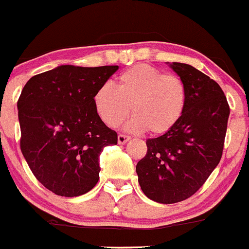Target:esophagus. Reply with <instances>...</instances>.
I'll return each instance as SVG.
<instances>
[{"label": "esophagus", "instance_id": "obj_1", "mask_svg": "<svg viewBox=\"0 0 249 249\" xmlns=\"http://www.w3.org/2000/svg\"><path fill=\"white\" fill-rule=\"evenodd\" d=\"M129 139H130V137H128V135H124V134L117 135V142H119L120 145H124V143L127 142Z\"/></svg>", "mask_w": 249, "mask_h": 249}]
</instances>
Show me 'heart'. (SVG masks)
Returning a JSON list of instances; mask_svg holds the SVG:
<instances>
[{
	"label": "heart",
	"mask_w": 249,
	"mask_h": 249,
	"mask_svg": "<svg viewBox=\"0 0 249 249\" xmlns=\"http://www.w3.org/2000/svg\"><path fill=\"white\" fill-rule=\"evenodd\" d=\"M188 102L186 85L178 76L163 74L148 65H135L120 74L116 89L109 84L99 87L93 96L97 115L110 128L119 127L128 117L132 132L151 135L170 133L183 117Z\"/></svg>",
	"instance_id": "1"
}]
</instances>
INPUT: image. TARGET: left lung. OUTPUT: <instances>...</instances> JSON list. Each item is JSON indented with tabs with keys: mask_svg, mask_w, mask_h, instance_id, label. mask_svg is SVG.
<instances>
[{
	"mask_svg": "<svg viewBox=\"0 0 249 249\" xmlns=\"http://www.w3.org/2000/svg\"><path fill=\"white\" fill-rule=\"evenodd\" d=\"M170 67L188 93L186 111L170 133L146 140L138 181L151 200L174 204L193 196L222 158L230 107L220 86L186 63Z\"/></svg>",
	"mask_w": 249,
	"mask_h": 249,
	"instance_id": "1",
	"label": "left lung"
}]
</instances>
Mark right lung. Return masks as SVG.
<instances>
[{
	"label": "right lung",
	"instance_id": "1",
	"mask_svg": "<svg viewBox=\"0 0 249 249\" xmlns=\"http://www.w3.org/2000/svg\"><path fill=\"white\" fill-rule=\"evenodd\" d=\"M119 69L60 67L32 76L18 101L20 148L38 181L61 196H78L99 180V156L117 134L93 106L97 89Z\"/></svg>",
	"mask_w": 249,
	"mask_h": 249
}]
</instances>
